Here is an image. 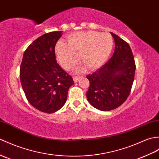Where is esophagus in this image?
<instances>
[{
    "mask_svg": "<svg viewBox=\"0 0 159 159\" xmlns=\"http://www.w3.org/2000/svg\"><path fill=\"white\" fill-rule=\"evenodd\" d=\"M80 79V76H75L73 79H74V81H75V83H77L79 80Z\"/></svg>",
    "mask_w": 159,
    "mask_h": 159,
    "instance_id": "1",
    "label": "esophagus"
}]
</instances>
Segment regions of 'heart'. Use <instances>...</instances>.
<instances>
[{
	"label": "heart",
	"instance_id": "heart-1",
	"mask_svg": "<svg viewBox=\"0 0 159 159\" xmlns=\"http://www.w3.org/2000/svg\"><path fill=\"white\" fill-rule=\"evenodd\" d=\"M114 47V39L108 32L86 31L74 33L68 37V44L60 42L55 47L57 60L70 70L79 61L91 70L97 69L108 60Z\"/></svg>",
	"mask_w": 159,
	"mask_h": 159
}]
</instances>
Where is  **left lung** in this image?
Wrapping results in <instances>:
<instances>
[{
  "label": "left lung",
  "mask_w": 159,
  "mask_h": 159,
  "mask_svg": "<svg viewBox=\"0 0 159 159\" xmlns=\"http://www.w3.org/2000/svg\"><path fill=\"white\" fill-rule=\"evenodd\" d=\"M115 43L112 57L92 75L87 76L89 88V102L102 111H110L122 105L129 95L134 80L135 64L130 46L110 32Z\"/></svg>",
  "instance_id": "obj_1"
}]
</instances>
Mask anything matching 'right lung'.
<instances>
[{"label": "right lung", "mask_w": 159, "mask_h": 159, "mask_svg": "<svg viewBox=\"0 0 159 159\" xmlns=\"http://www.w3.org/2000/svg\"><path fill=\"white\" fill-rule=\"evenodd\" d=\"M61 33L51 32L36 39L24 51L20 66L21 84L28 101L48 114L64 106L74 84L72 76L55 60V47Z\"/></svg>", "instance_id": "1"}]
</instances>
